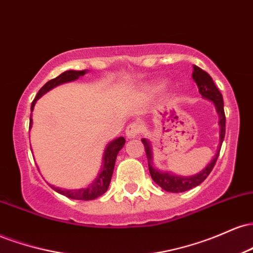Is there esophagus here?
Here are the masks:
<instances>
[{
	"label": "esophagus",
	"instance_id": "esophagus-1",
	"mask_svg": "<svg viewBox=\"0 0 253 253\" xmlns=\"http://www.w3.org/2000/svg\"><path fill=\"white\" fill-rule=\"evenodd\" d=\"M140 132H141V128H140V126H139L138 124H130V125H128V126H127V128H126V136L128 139H133V138H135V136H138L139 134H140Z\"/></svg>",
	"mask_w": 253,
	"mask_h": 253
}]
</instances>
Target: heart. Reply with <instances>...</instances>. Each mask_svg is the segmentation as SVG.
<instances>
[{
	"label": "heart",
	"mask_w": 253,
	"mask_h": 253,
	"mask_svg": "<svg viewBox=\"0 0 253 253\" xmlns=\"http://www.w3.org/2000/svg\"><path fill=\"white\" fill-rule=\"evenodd\" d=\"M165 86V82H159L152 86V91H159Z\"/></svg>",
	"instance_id": "obj_1"
}]
</instances>
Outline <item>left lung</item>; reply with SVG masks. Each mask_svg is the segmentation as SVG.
Returning a JSON list of instances; mask_svg holds the SVG:
<instances>
[{
    "mask_svg": "<svg viewBox=\"0 0 253 253\" xmlns=\"http://www.w3.org/2000/svg\"><path fill=\"white\" fill-rule=\"evenodd\" d=\"M193 80L195 81L197 84V88H199L200 94L202 95L203 98H207L213 102L215 106V110L219 115V126H220V141L219 146H217V151L215 156L213 157V159L211 161V163L207 165L202 171H200L196 175L189 176V177H183V176H177L173 173L168 172V171L157 170L153 167V156H152V147H151L150 141L147 139H141L143 141L145 152H146L147 157V163H149V170L151 173V177L155 181L162 189L165 191H170V193H183V191H187L193 189V188L197 187L201 183L207 178V176L210 175L211 171L213 170L214 165H215L217 157H219L220 149H221V145L225 138V130H226V118H225V110H223V100L221 92L219 91V89L216 88L215 83L213 82L211 77L207 74L206 71H203L201 68L194 65V71H193Z\"/></svg>",
    "mask_w": 253,
    "mask_h": 253,
    "instance_id": "1",
    "label": "left lung"
}]
</instances>
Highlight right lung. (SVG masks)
<instances>
[{
	"instance_id": "add662e5",
	"label": "right lung",
	"mask_w": 253,
	"mask_h": 253,
	"mask_svg": "<svg viewBox=\"0 0 253 253\" xmlns=\"http://www.w3.org/2000/svg\"><path fill=\"white\" fill-rule=\"evenodd\" d=\"M86 74V70H82V71H75V70H69L60 74L59 76L53 78V80L48 81L45 85L42 86V89L38 91L36 98L32 102L31 106V112H33L34 106H36V102L39 100L40 97L42 96L45 92L50 91L51 89H53L54 86L59 85V84L66 83V82H71V81L77 80L78 77L84 76ZM32 115L30 119V128L32 127ZM125 140L124 136H120V138L114 139L113 141L107 145L106 150H104V155H103V165L101 168L100 173H98L96 179L89 185L88 188H83V189H78V190H68V189H62V188L54 187V185H51L50 187L57 193L62 194V195L69 197V199H74V200H83V201H89V200H95L96 197L101 196L102 194H104L108 189L110 179H112V175L113 171H114V165H115V161H117V156L119 153V151L124 147Z\"/></svg>"
}]
</instances>
